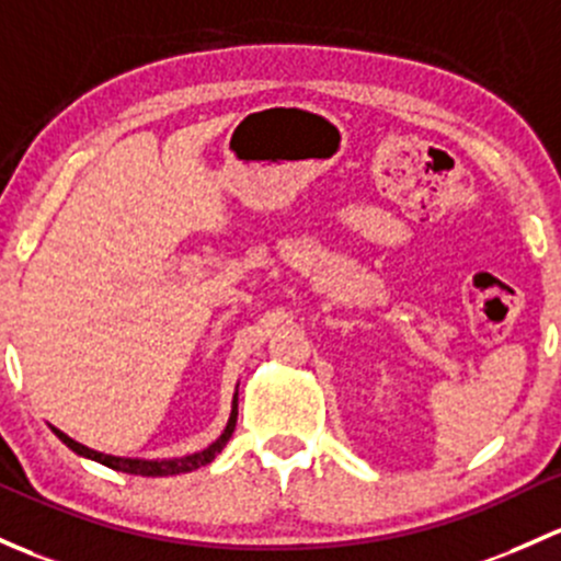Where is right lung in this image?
<instances>
[{
  "label": "right lung",
  "mask_w": 561,
  "mask_h": 561,
  "mask_svg": "<svg viewBox=\"0 0 561 561\" xmlns=\"http://www.w3.org/2000/svg\"><path fill=\"white\" fill-rule=\"evenodd\" d=\"M236 416H239V387H236L233 392V403H231V416H228V424L226 430L220 433V438L215 440V444H209L206 449L202 451H193V454H185V457H172V459H141V457H115V454H104V451H96V449H88V446L78 444L75 438H69L67 433H61L58 427L50 430L56 433V438L61 440V444H67L69 449L75 454H80V457L85 459H93V462L99 465H107V468L117 470V473H131V476H180V473H191V470L196 468H204V465H209L211 459L217 457L222 449H226V444L231 440L233 435V427H236Z\"/></svg>",
  "instance_id": "1"
}]
</instances>
